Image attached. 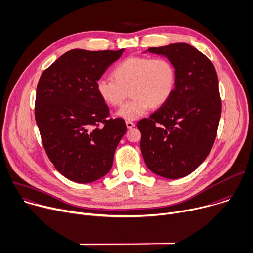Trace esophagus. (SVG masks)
<instances>
[{
	"instance_id": "esophagus-1",
	"label": "esophagus",
	"mask_w": 253,
	"mask_h": 253,
	"mask_svg": "<svg viewBox=\"0 0 253 253\" xmlns=\"http://www.w3.org/2000/svg\"><path fill=\"white\" fill-rule=\"evenodd\" d=\"M126 127L127 128H132L135 126V124L133 122H130V121H126Z\"/></svg>"
}]
</instances>
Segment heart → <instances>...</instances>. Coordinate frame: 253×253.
Here are the masks:
<instances>
[{"label":"heart","mask_w":253,"mask_h":253,"mask_svg":"<svg viewBox=\"0 0 253 253\" xmlns=\"http://www.w3.org/2000/svg\"><path fill=\"white\" fill-rule=\"evenodd\" d=\"M113 78L102 77L95 82V90L111 107L123 104L129 89L131 98L117 113L133 121L151 108H160L172 95L176 86V69L168 58L128 57L113 70Z\"/></svg>","instance_id":"heart-1"}]
</instances>
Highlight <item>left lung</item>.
<instances>
[{"label": "left lung", "instance_id": "left-lung-1", "mask_svg": "<svg viewBox=\"0 0 253 253\" xmlns=\"http://www.w3.org/2000/svg\"><path fill=\"white\" fill-rule=\"evenodd\" d=\"M176 69V86L168 102L137 123L146 167L169 179L188 175L212 148L221 115L218 78L213 64L195 47L177 42L149 47Z\"/></svg>", "mask_w": 253, "mask_h": 253}]
</instances>
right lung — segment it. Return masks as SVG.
<instances>
[{"label": "right lung", "mask_w": 253, "mask_h": 253, "mask_svg": "<svg viewBox=\"0 0 253 253\" xmlns=\"http://www.w3.org/2000/svg\"><path fill=\"white\" fill-rule=\"evenodd\" d=\"M123 52L71 49L39 80L35 117L42 145L56 169L72 181L105 176L126 131L123 119H109L110 109L95 90V82Z\"/></svg>", "instance_id": "add662e5"}]
</instances>
